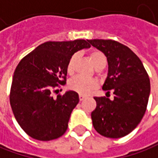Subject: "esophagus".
Returning a JSON list of instances; mask_svg holds the SVG:
<instances>
[{
	"label": "esophagus",
	"mask_w": 158,
	"mask_h": 158,
	"mask_svg": "<svg viewBox=\"0 0 158 158\" xmlns=\"http://www.w3.org/2000/svg\"><path fill=\"white\" fill-rule=\"evenodd\" d=\"M79 100H80V101H83L84 99H85V95H83V94H79Z\"/></svg>",
	"instance_id": "obj_1"
}]
</instances>
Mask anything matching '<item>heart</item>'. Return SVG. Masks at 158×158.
<instances>
[{"mask_svg": "<svg viewBox=\"0 0 158 158\" xmlns=\"http://www.w3.org/2000/svg\"><path fill=\"white\" fill-rule=\"evenodd\" d=\"M79 59V54L74 53L72 55L70 60L66 65V71L68 74H73L76 70V65ZM90 59L93 62V65L98 70H101L105 68L107 65V58L106 54L101 51H93L90 53ZM98 85V82L93 79H86L82 76H77L73 79H71L69 82V87L77 93L80 94H88L96 89Z\"/></svg>", "mask_w": 158, "mask_h": 158, "instance_id": "b5f03b06", "label": "heart"}]
</instances>
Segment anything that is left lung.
Here are the masks:
<instances>
[{"instance_id":"8db88e82","label":"left lung","mask_w":158,"mask_h":158,"mask_svg":"<svg viewBox=\"0 0 158 158\" xmlns=\"http://www.w3.org/2000/svg\"><path fill=\"white\" fill-rule=\"evenodd\" d=\"M106 54L109 70L103 90L114 99L94 97L92 112L94 129L100 135L119 138L128 135L142 120L147 109L151 82L142 61L126 46L112 40H89Z\"/></svg>"}]
</instances>
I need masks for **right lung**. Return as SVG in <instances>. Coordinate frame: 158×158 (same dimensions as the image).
I'll list each match as a JSON object with an SVG mask.
<instances>
[{
    "mask_svg": "<svg viewBox=\"0 0 158 158\" xmlns=\"http://www.w3.org/2000/svg\"><path fill=\"white\" fill-rule=\"evenodd\" d=\"M88 40L47 41L21 59L12 80L9 100L18 124L29 137L49 141L61 137L68 127L79 94L69 91L52 98L66 83V65L71 56Z\"/></svg>",
    "mask_w": 158,
    "mask_h": 158,
    "instance_id": "right-lung-1",
    "label": "right lung"
}]
</instances>
